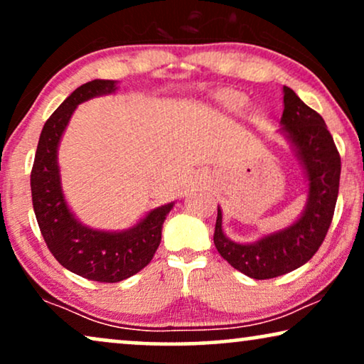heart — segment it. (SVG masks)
I'll list each match as a JSON object with an SVG mask.
<instances>
[{
  "mask_svg": "<svg viewBox=\"0 0 364 364\" xmlns=\"http://www.w3.org/2000/svg\"><path fill=\"white\" fill-rule=\"evenodd\" d=\"M220 102H222L223 107L228 110H235V112H242L243 107H245L247 100L243 95L237 94V92H225V94L220 95Z\"/></svg>",
  "mask_w": 364,
  "mask_h": 364,
  "instance_id": "b5f03b06",
  "label": "heart"
}]
</instances>
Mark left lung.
Segmentation results:
<instances>
[{
    "mask_svg": "<svg viewBox=\"0 0 364 364\" xmlns=\"http://www.w3.org/2000/svg\"><path fill=\"white\" fill-rule=\"evenodd\" d=\"M280 132L291 142L307 179V201L301 216L289 227L252 243L230 240L222 228V210L215 223L213 242L218 254L233 269L264 280L289 274L304 265L319 250L333 222L339 191L341 158L324 119L284 87Z\"/></svg>",
    "mask_w": 364,
    "mask_h": 364,
    "instance_id": "1",
    "label": "left lung"
}]
</instances>
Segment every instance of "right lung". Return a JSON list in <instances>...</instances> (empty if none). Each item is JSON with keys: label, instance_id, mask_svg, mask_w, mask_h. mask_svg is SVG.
<instances>
[{"label": "right lung", "instance_id": "add662e5", "mask_svg": "<svg viewBox=\"0 0 364 364\" xmlns=\"http://www.w3.org/2000/svg\"><path fill=\"white\" fill-rule=\"evenodd\" d=\"M116 89V80L95 79L60 104L41 129L30 179L36 222L48 250L67 270L95 282H121L144 269L158 250L163 223L174 205L148 211L139 223L121 232L87 227L68 208L60 179V139L77 105Z\"/></svg>", "mask_w": 364, "mask_h": 364}]
</instances>
